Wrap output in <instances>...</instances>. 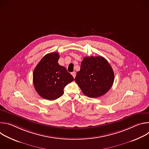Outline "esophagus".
<instances>
[{"label":"esophagus","instance_id":"1","mask_svg":"<svg viewBox=\"0 0 149 149\" xmlns=\"http://www.w3.org/2000/svg\"><path fill=\"white\" fill-rule=\"evenodd\" d=\"M72 75L73 76V77H74V78H75V77H76V72H72Z\"/></svg>","mask_w":149,"mask_h":149}]
</instances>
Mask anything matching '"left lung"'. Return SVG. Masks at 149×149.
<instances>
[{
  "mask_svg": "<svg viewBox=\"0 0 149 149\" xmlns=\"http://www.w3.org/2000/svg\"><path fill=\"white\" fill-rule=\"evenodd\" d=\"M114 79V72L109 62L98 56L84 58L75 81L85 95L97 98L110 90Z\"/></svg>",
  "mask_w": 149,
  "mask_h": 149,
  "instance_id": "1",
  "label": "left lung"
}]
</instances>
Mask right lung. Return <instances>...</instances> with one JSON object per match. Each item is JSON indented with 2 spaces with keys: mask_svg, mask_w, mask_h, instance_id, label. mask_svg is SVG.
<instances>
[{
  "mask_svg": "<svg viewBox=\"0 0 149 149\" xmlns=\"http://www.w3.org/2000/svg\"><path fill=\"white\" fill-rule=\"evenodd\" d=\"M57 52L45 55L36 66L33 82L38 94L48 100H55L63 94V88L74 81L67 69L59 65Z\"/></svg>",
  "mask_w": 149,
  "mask_h": 149,
  "instance_id": "add662e5",
  "label": "right lung"
}]
</instances>
